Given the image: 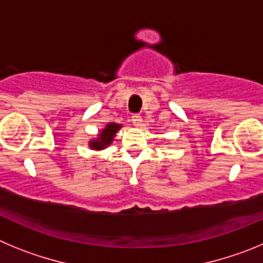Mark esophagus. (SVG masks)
Returning <instances> with one entry per match:
<instances>
[{
    "mask_svg": "<svg viewBox=\"0 0 263 263\" xmlns=\"http://www.w3.org/2000/svg\"><path fill=\"white\" fill-rule=\"evenodd\" d=\"M141 122H143V119H141L140 115H132V123H134L135 127H140L141 126Z\"/></svg>",
    "mask_w": 263,
    "mask_h": 263,
    "instance_id": "obj_1",
    "label": "esophagus"
}]
</instances>
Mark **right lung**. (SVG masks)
I'll list each match as a JSON object with an SVG mask.
<instances>
[{
  "label": "right lung",
  "mask_w": 263,
  "mask_h": 263,
  "mask_svg": "<svg viewBox=\"0 0 263 263\" xmlns=\"http://www.w3.org/2000/svg\"><path fill=\"white\" fill-rule=\"evenodd\" d=\"M120 128H122L120 124H117V123H108V124H106L105 128L99 132L98 137H97V139H93V140L89 143V146H90L91 149H94V151H102V149H105L106 146H108L112 143L115 134H117Z\"/></svg>",
  "instance_id": "1"
}]
</instances>
